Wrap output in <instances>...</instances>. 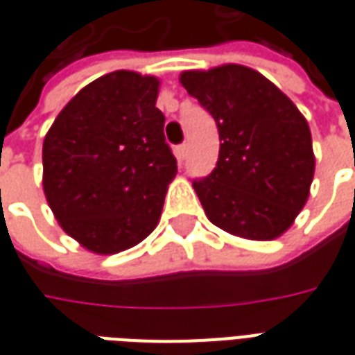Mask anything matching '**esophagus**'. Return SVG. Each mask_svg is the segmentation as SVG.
I'll return each instance as SVG.
<instances>
[{
	"label": "esophagus",
	"instance_id": "obj_1",
	"mask_svg": "<svg viewBox=\"0 0 355 355\" xmlns=\"http://www.w3.org/2000/svg\"><path fill=\"white\" fill-rule=\"evenodd\" d=\"M177 157H178V162H184L186 159V155H188V146L186 144H180V146H177Z\"/></svg>",
	"mask_w": 355,
	"mask_h": 355
}]
</instances>
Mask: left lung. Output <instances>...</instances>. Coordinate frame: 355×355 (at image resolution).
I'll list each match as a JSON object with an SVG mask.
<instances>
[{
	"instance_id": "obj_1",
	"label": "left lung",
	"mask_w": 355,
	"mask_h": 355,
	"mask_svg": "<svg viewBox=\"0 0 355 355\" xmlns=\"http://www.w3.org/2000/svg\"><path fill=\"white\" fill-rule=\"evenodd\" d=\"M180 83L213 116L223 140L213 173L193 180L207 218L239 238H279L304 207L315 169L304 116L247 66L188 70Z\"/></svg>"
}]
</instances>
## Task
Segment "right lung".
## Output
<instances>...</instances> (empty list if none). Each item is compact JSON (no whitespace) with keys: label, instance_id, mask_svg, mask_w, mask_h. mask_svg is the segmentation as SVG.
I'll use <instances>...</instances> for the list:
<instances>
[{"label":"right lung","instance_id":"1","mask_svg":"<svg viewBox=\"0 0 355 355\" xmlns=\"http://www.w3.org/2000/svg\"><path fill=\"white\" fill-rule=\"evenodd\" d=\"M159 80L117 70L66 104L43 140V192L62 230L114 254L159 223L177 159L155 108Z\"/></svg>","mask_w":355,"mask_h":355}]
</instances>
